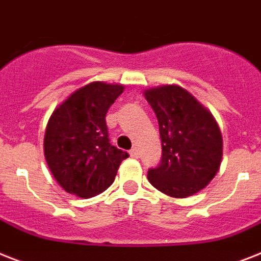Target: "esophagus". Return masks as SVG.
I'll list each match as a JSON object with an SVG mask.
<instances>
[{
  "label": "esophagus",
  "instance_id": "obj_1",
  "mask_svg": "<svg viewBox=\"0 0 261 261\" xmlns=\"http://www.w3.org/2000/svg\"><path fill=\"white\" fill-rule=\"evenodd\" d=\"M129 153H130V156H132L133 159H139L140 157V152L137 148H133V149H130V152H129Z\"/></svg>",
  "mask_w": 261,
  "mask_h": 261
}]
</instances>
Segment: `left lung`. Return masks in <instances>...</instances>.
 Returning <instances> with one entry per match:
<instances>
[{
    "mask_svg": "<svg viewBox=\"0 0 261 261\" xmlns=\"http://www.w3.org/2000/svg\"><path fill=\"white\" fill-rule=\"evenodd\" d=\"M159 121L161 160L148 180L172 197H188L215 177L223 156V137L210 112L180 87L146 90Z\"/></svg>",
    "mask_w": 261,
    "mask_h": 261,
    "instance_id": "8db88e82",
    "label": "left lung"
}]
</instances>
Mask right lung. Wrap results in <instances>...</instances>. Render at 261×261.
I'll return each instance as SVG.
<instances>
[{
	"label": "right lung",
	"instance_id": "1",
	"mask_svg": "<svg viewBox=\"0 0 261 261\" xmlns=\"http://www.w3.org/2000/svg\"><path fill=\"white\" fill-rule=\"evenodd\" d=\"M124 88L92 83L76 90L53 112L44 140L51 174L68 193L92 197L115 181L128 152L112 145L105 121Z\"/></svg>",
	"mask_w": 261,
	"mask_h": 261
}]
</instances>
